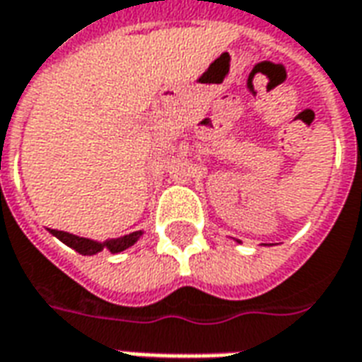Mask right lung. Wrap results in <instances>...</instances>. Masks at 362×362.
Listing matches in <instances>:
<instances>
[{
    "label": "right lung",
    "mask_w": 362,
    "mask_h": 362,
    "mask_svg": "<svg viewBox=\"0 0 362 362\" xmlns=\"http://www.w3.org/2000/svg\"><path fill=\"white\" fill-rule=\"evenodd\" d=\"M52 235L59 238L62 243L67 244L69 248H74L75 252H79L83 256H93V254H98L103 252L104 248L110 250L112 254H118V252L126 250L129 246H134L139 236L143 235V230H135L132 235L119 236V238H110V240H104V243H96V240H90V238H83V236L69 235V233H64V230H54L52 228Z\"/></svg>",
    "instance_id": "1"
}]
</instances>
